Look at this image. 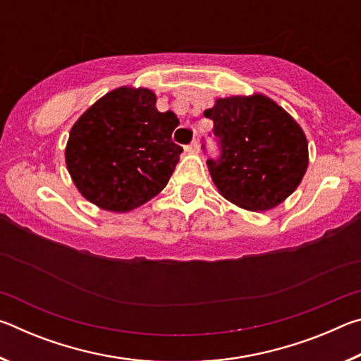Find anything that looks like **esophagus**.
Wrapping results in <instances>:
<instances>
[{
  "label": "esophagus",
  "instance_id": "1",
  "mask_svg": "<svg viewBox=\"0 0 361 361\" xmlns=\"http://www.w3.org/2000/svg\"><path fill=\"white\" fill-rule=\"evenodd\" d=\"M185 151L189 152V154H195V152H199V145L197 142H192L185 146Z\"/></svg>",
  "mask_w": 361,
  "mask_h": 361
}]
</instances>
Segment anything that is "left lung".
Listing matches in <instances>:
<instances>
[{
	"instance_id": "obj_1",
	"label": "left lung",
	"mask_w": 361,
	"mask_h": 361,
	"mask_svg": "<svg viewBox=\"0 0 361 361\" xmlns=\"http://www.w3.org/2000/svg\"><path fill=\"white\" fill-rule=\"evenodd\" d=\"M219 145L207 166L223 197L252 212L279 205L307 170V140L298 122L266 95L218 99L205 109Z\"/></svg>"
}]
</instances>
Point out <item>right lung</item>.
Segmentation results:
<instances>
[{"instance_id":"add662e5","label":"right lung","mask_w":361,"mask_h":361,"mask_svg":"<svg viewBox=\"0 0 361 361\" xmlns=\"http://www.w3.org/2000/svg\"><path fill=\"white\" fill-rule=\"evenodd\" d=\"M180 121L156 108L149 89L119 87L76 121L66 143V169L89 202L129 212L164 188L183 148L172 142Z\"/></svg>"}]
</instances>
